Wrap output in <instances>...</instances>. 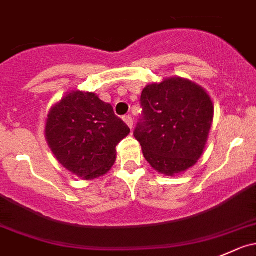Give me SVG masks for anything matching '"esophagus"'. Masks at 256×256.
Instances as JSON below:
<instances>
[{
    "label": "esophagus",
    "instance_id": "34e87169",
    "mask_svg": "<svg viewBox=\"0 0 256 256\" xmlns=\"http://www.w3.org/2000/svg\"><path fill=\"white\" fill-rule=\"evenodd\" d=\"M124 121L126 122V125L128 126L130 128H132V118H131L130 115H126L124 116Z\"/></svg>",
    "mask_w": 256,
    "mask_h": 256
}]
</instances>
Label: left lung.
<instances>
[{
	"label": "left lung",
	"instance_id": "1",
	"mask_svg": "<svg viewBox=\"0 0 256 256\" xmlns=\"http://www.w3.org/2000/svg\"><path fill=\"white\" fill-rule=\"evenodd\" d=\"M134 136L148 162L166 176L194 166L204 152L214 106L202 86L181 78L151 84L141 94Z\"/></svg>",
	"mask_w": 256,
	"mask_h": 256
}]
</instances>
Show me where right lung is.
<instances>
[{
    "instance_id": "right-lung-1",
    "label": "right lung",
    "mask_w": 256,
    "mask_h": 256,
    "mask_svg": "<svg viewBox=\"0 0 256 256\" xmlns=\"http://www.w3.org/2000/svg\"><path fill=\"white\" fill-rule=\"evenodd\" d=\"M44 134L57 161L91 180L112 168L116 146L130 128L95 94L72 91L50 110Z\"/></svg>"
}]
</instances>
